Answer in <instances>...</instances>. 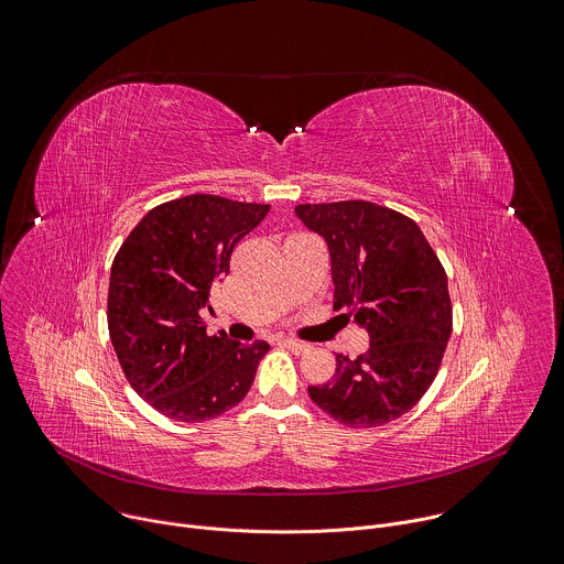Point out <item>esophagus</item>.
<instances>
[{
  "label": "esophagus",
  "mask_w": 564,
  "mask_h": 564,
  "mask_svg": "<svg viewBox=\"0 0 564 564\" xmlns=\"http://www.w3.org/2000/svg\"><path fill=\"white\" fill-rule=\"evenodd\" d=\"M291 352H295V355H302V352H306V350H311V344H306V341H300V339H284L282 341Z\"/></svg>",
  "instance_id": "1"
}]
</instances>
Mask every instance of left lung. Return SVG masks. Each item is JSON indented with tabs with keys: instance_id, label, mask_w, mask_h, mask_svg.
Wrapping results in <instances>:
<instances>
[{
	"instance_id": "1",
	"label": "left lung",
	"mask_w": 564,
	"mask_h": 564,
	"mask_svg": "<svg viewBox=\"0 0 564 564\" xmlns=\"http://www.w3.org/2000/svg\"><path fill=\"white\" fill-rule=\"evenodd\" d=\"M330 251L335 308L348 306L370 348L337 355L311 399L348 427H377L412 410L432 386L452 335L447 275L419 225L366 200L297 205Z\"/></svg>"
}]
</instances>
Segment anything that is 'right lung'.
Here are the masks:
<instances>
[{
	"instance_id": "1",
	"label": "right lung",
	"mask_w": 564,
	"mask_h": 564,
	"mask_svg": "<svg viewBox=\"0 0 564 564\" xmlns=\"http://www.w3.org/2000/svg\"><path fill=\"white\" fill-rule=\"evenodd\" d=\"M269 205L192 194L148 212L110 273L108 328L130 386L161 414L200 423L238 405L269 344L207 335L209 291Z\"/></svg>"
}]
</instances>
